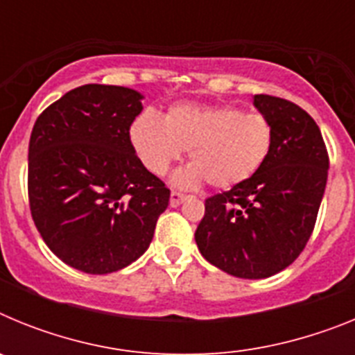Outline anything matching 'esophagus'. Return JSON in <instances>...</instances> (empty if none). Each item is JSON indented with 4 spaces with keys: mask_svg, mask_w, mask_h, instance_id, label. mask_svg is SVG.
Returning a JSON list of instances; mask_svg holds the SVG:
<instances>
[{
    "mask_svg": "<svg viewBox=\"0 0 355 355\" xmlns=\"http://www.w3.org/2000/svg\"><path fill=\"white\" fill-rule=\"evenodd\" d=\"M188 196H184V193H181V192H171V206L172 208H175V206H180L181 202H183L184 199H187Z\"/></svg>",
    "mask_w": 355,
    "mask_h": 355,
    "instance_id": "esophagus-1",
    "label": "esophagus"
}]
</instances>
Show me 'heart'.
Instances as JSON below:
<instances>
[{"label":"heart","instance_id":"1","mask_svg":"<svg viewBox=\"0 0 355 355\" xmlns=\"http://www.w3.org/2000/svg\"><path fill=\"white\" fill-rule=\"evenodd\" d=\"M135 153L149 172L163 175L183 150L190 165L178 175L180 184L206 181L229 190L249 181L270 155L274 126L265 114L241 112L229 105H174L163 122L144 112L130 128Z\"/></svg>","mask_w":355,"mask_h":355}]
</instances>
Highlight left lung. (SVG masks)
<instances>
[{"mask_svg": "<svg viewBox=\"0 0 355 355\" xmlns=\"http://www.w3.org/2000/svg\"><path fill=\"white\" fill-rule=\"evenodd\" d=\"M274 146L256 174L205 200L196 241L206 261L240 279L270 277L299 258L325 192L329 153L315 119L283 97L258 94Z\"/></svg>", "mask_w": 355, "mask_h": 355, "instance_id": "obj_1", "label": "left lung"}]
</instances>
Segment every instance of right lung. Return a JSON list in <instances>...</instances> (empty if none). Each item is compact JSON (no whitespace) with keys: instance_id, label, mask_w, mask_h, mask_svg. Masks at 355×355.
Returning <instances> with one entry per match:
<instances>
[{"instance_id":"1","label":"right lung","mask_w":355,"mask_h":355,"mask_svg":"<svg viewBox=\"0 0 355 355\" xmlns=\"http://www.w3.org/2000/svg\"><path fill=\"white\" fill-rule=\"evenodd\" d=\"M142 96L83 85L37 117L28 146L31 218L56 258L87 274L117 272L149 247L171 190L130 140Z\"/></svg>"}]
</instances>
